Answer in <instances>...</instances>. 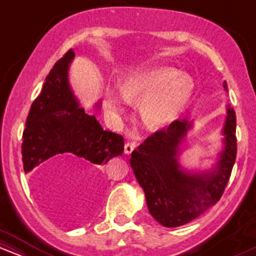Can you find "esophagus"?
<instances>
[{"label":"esophagus","instance_id":"obj_1","mask_svg":"<svg viewBox=\"0 0 256 256\" xmlns=\"http://www.w3.org/2000/svg\"><path fill=\"white\" fill-rule=\"evenodd\" d=\"M137 146V142L136 140H128V142L125 143V146H124V152L126 155L131 154L132 150H134V148H136Z\"/></svg>","mask_w":256,"mask_h":256}]
</instances>
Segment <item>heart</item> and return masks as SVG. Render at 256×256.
<instances>
[{
  "mask_svg": "<svg viewBox=\"0 0 256 256\" xmlns=\"http://www.w3.org/2000/svg\"><path fill=\"white\" fill-rule=\"evenodd\" d=\"M194 91V80L186 73H178L171 67H156L136 72L124 80L122 92L128 102H140V114L146 128L156 130L179 116ZM104 107L108 116L120 118L124 100L113 88H107Z\"/></svg>",
  "mask_w": 256,
  "mask_h": 256,
  "instance_id": "1",
  "label": "heart"
}]
</instances>
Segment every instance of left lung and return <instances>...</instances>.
<instances>
[{
	"mask_svg": "<svg viewBox=\"0 0 256 256\" xmlns=\"http://www.w3.org/2000/svg\"><path fill=\"white\" fill-rule=\"evenodd\" d=\"M228 91V84H222ZM192 122L174 120L168 128L150 134L132 152L130 165L144 190L152 216L166 228L188 224L202 216L222 198L237 154L236 113L226 106L222 134L224 148L210 171H185L179 164V149Z\"/></svg>",
	"mask_w": 256,
	"mask_h": 256,
	"instance_id": "1",
	"label": "left lung"
}]
</instances>
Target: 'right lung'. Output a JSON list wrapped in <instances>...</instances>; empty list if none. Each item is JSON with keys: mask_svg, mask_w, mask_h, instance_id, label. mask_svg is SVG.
<instances>
[{"mask_svg": "<svg viewBox=\"0 0 256 256\" xmlns=\"http://www.w3.org/2000/svg\"><path fill=\"white\" fill-rule=\"evenodd\" d=\"M73 58L70 49L54 64L31 104L22 146L26 173L54 158L98 167L124 152V137L104 131L95 116L79 106L68 82Z\"/></svg>", "mask_w": 256, "mask_h": 256, "instance_id": "right-lung-1", "label": "right lung"}]
</instances>
